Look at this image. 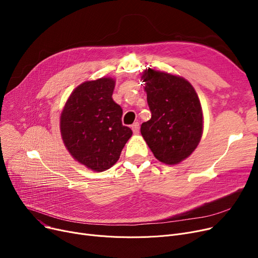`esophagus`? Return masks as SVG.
<instances>
[{
    "label": "esophagus",
    "instance_id": "obj_1",
    "mask_svg": "<svg viewBox=\"0 0 258 258\" xmlns=\"http://www.w3.org/2000/svg\"><path fill=\"white\" fill-rule=\"evenodd\" d=\"M139 127H140L139 122H135V123H133V125H132L133 133H134V134H138V133H139Z\"/></svg>",
    "mask_w": 258,
    "mask_h": 258
}]
</instances>
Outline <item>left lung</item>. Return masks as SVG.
<instances>
[{"label":"left lung","instance_id":"obj_1","mask_svg":"<svg viewBox=\"0 0 258 258\" xmlns=\"http://www.w3.org/2000/svg\"><path fill=\"white\" fill-rule=\"evenodd\" d=\"M142 79L152 118L141 124V135L159 161L178 164L191 155L201 140L200 99L182 77L148 68Z\"/></svg>","mask_w":258,"mask_h":258}]
</instances>
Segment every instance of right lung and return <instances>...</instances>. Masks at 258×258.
I'll list each match as a JSON object with an SVG mask.
<instances>
[{
	"mask_svg": "<svg viewBox=\"0 0 258 258\" xmlns=\"http://www.w3.org/2000/svg\"><path fill=\"white\" fill-rule=\"evenodd\" d=\"M115 80L99 78L78 86L60 116V132L74 159L94 171L118 161L132 130L122 125V108L113 98Z\"/></svg>",
	"mask_w": 258,
	"mask_h": 258,
	"instance_id": "right-lung-1",
	"label": "right lung"
}]
</instances>
